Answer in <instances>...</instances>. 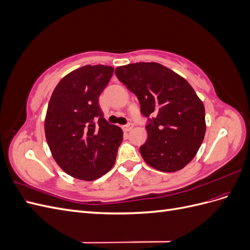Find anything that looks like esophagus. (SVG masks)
Instances as JSON below:
<instances>
[{
  "label": "esophagus",
  "mask_w": 250,
  "mask_h": 250,
  "mask_svg": "<svg viewBox=\"0 0 250 250\" xmlns=\"http://www.w3.org/2000/svg\"><path fill=\"white\" fill-rule=\"evenodd\" d=\"M132 128H133V124H132V123H128V124L122 126V129H123L124 131H130V130L132 129Z\"/></svg>",
  "instance_id": "obj_1"
}]
</instances>
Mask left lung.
I'll use <instances>...</instances> for the list:
<instances>
[{
    "label": "left lung",
    "mask_w": 250,
    "mask_h": 250,
    "mask_svg": "<svg viewBox=\"0 0 250 250\" xmlns=\"http://www.w3.org/2000/svg\"><path fill=\"white\" fill-rule=\"evenodd\" d=\"M115 73L138 97L142 115L148 118V139L140 147L144 161L162 172L186 167L197 153L207 129L203 103L190 83L156 62L122 65Z\"/></svg>",
    "instance_id": "obj_1"
}]
</instances>
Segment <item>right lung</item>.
Instances as JSON below:
<instances>
[{"instance_id": "1", "label": "right lung", "mask_w": 250, "mask_h": 250, "mask_svg": "<svg viewBox=\"0 0 250 250\" xmlns=\"http://www.w3.org/2000/svg\"><path fill=\"white\" fill-rule=\"evenodd\" d=\"M112 74L109 65H84L60 80L51 96L47 143L59 167L77 179H98L115 165L123 131L108 124L99 106Z\"/></svg>"}]
</instances>
